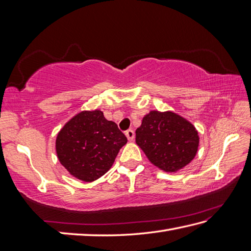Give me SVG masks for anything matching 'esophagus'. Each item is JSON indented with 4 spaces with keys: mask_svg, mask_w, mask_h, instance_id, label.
Masks as SVG:
<instances>
[{
    "mask_svg": "<svg viewBox=\"0 0 251 251\" xmlns=\"http://www.w3.org/2000/svg\"><path fill=\"white\" fill-rule=\"evenodd\" d=\"M125 135L127 137V139H128L129 141H132V140H134V138H135V131L132 129H128V130L125 131Z\"/></svg>",
    "mask_w": 251,
    "mask_h": 251,
    "instance_id": "obj_1",
    "label": "esophagus"
}]
</instances>
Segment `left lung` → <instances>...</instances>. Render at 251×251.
Instances as JSON below:
<instances>
[{
    "label": "left lung",
    "instance_id": "1",
    "mask_svg": "<svg viewBox=\"0 0 251 251\" xmlns=\"http://www.w3.org/2000/svg\"><path fill=\"white\" fill-rule=\"evenodd\" d=\"M200 138L195 127L173 112L151 111L136 130V142L150 162L174 173L194 158Z\"/></svg>",
    "mask_w": 251,
    "mask_h": 251
}]
</instances>
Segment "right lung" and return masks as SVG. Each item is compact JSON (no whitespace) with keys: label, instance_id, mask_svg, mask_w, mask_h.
Instances as JSON below:
<instances>
[{"label":"right lung","instance_id":"right-lung-1","mask_svg":"<svg viewBox=\"0 0 251 251\" xmlns=\"http://www.w3.org/2000/svg\"><path fill=\"white\" fill-rule=\"evenodd\" d=\"M127 138L99 110L83 111L69 121L56 140L57 156L69 173L90 182L111 168Z\"/></svg>","mask_w":251,"mask_h":251}]
</instances>
